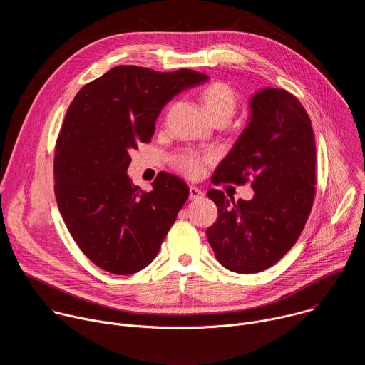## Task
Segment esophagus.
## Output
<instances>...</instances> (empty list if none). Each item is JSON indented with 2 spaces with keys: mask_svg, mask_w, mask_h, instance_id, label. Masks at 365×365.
<instances>
[{
  "mask_svg": "<svg viewBox=\"0 0 365 365\" xmlns=\"http://www.w3.org/2000/svg\"><path fill=\"white\" fill-rule=\"evenodd\" d=\"M203 195H205V193H203V190H202V189L195 187V186H190V187H189V197H190L192 200L200 199Z\"/></svg>",
  "mask_w": 365,
  "mask_h": 365,
  "instance_id": "obj_1",
  "label": "esophagus"
}]
</instances>
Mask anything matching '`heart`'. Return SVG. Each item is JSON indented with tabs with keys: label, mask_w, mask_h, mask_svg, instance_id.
<instances>
[{
	"label": "heart",
	"mask_w": 365,
	"mask_h": 365,
	"mask_svg": "<svg viewBox=\"0 0 365 365\" xmlns=\"http://www.w3.org/2000/svg\"><path fill=\"white\" fill-rule=\"evenodd\" d=\"M203 106L206 113L210 114L211 118L217 115H225L231 118L237 108V95L231 86L222 82L211 83L207 88H205L202 93ZM206 162V158H200V155L183 151L178 154L175 158L176 168L183 172L185 175L190 178H197L203 172V165Z\"/></svg>",
	"instance_id": "heart-1"
}]
</instances>
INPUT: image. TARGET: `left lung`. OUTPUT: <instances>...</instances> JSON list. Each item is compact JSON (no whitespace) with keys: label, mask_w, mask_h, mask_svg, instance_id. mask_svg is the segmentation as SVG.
I'll return each instance as SVG.
<instances>
[{"label":"left lung","mask_w":365,"mask_h":365,"mask_svg":"<svg viewBox=\"0 0 365 365\" xmlns=\"http://www.w3.org/2000/svg\"><path fill=\"white\" fill-rule=\"evenodd\" d=\"M317 147L310 118L284 89L263 88L250 99V118L212 182L251 180V200L221 190L207 196L218 221L206 230L218 262L228 270L263 272L294 245L315 199Z\"/></svg>","instance_id":"8db88e82"}]
</instances>
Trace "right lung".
Returning <instances> with one entry per match:
<instances>
[{
  "label": "right lung",
  "instance_id": "obj_1",
  "mask_svg": "<svg viewBox=\"0 0 365 365\" xmlns=\"http://www.w3.org/2000/svg\"><path fill=\"white\" fill-rule=\"evenodd\" d=\"M207 76L115 66L86 83L68 108L55 154L61 215L83 254L113 274H133L158 255L187 196L160 172L145 192L131 183L130 153L148 143L166 103Z\"/></svg>",
  "mask_w": 365,
  "mask_h": 365
}]
</instances>
